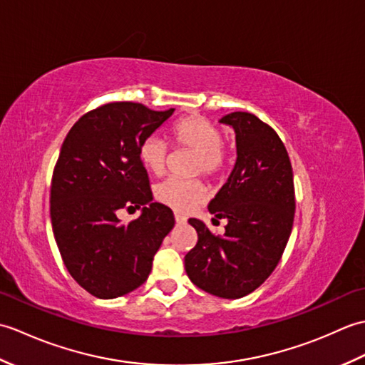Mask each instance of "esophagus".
<instances>
[{"instance_id": "esophagus-1", "label": "esophagus", "mask_w": 365, "mask_h": 365, "mask_svg": "<svg viewBox=\"0 0 365 365\" xmlns=\"http://www.w3.org/2000/svg\"><path fill=\"white\" fill-rule=\"evenodd\" d=\"M174 216H175V222H177V224H185V222H187V220H188L187 216L182 215V213H178V212H175Z\"/></svg>"}]
</instances>
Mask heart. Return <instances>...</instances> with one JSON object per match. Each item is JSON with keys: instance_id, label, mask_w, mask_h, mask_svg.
I'll list each match as a JSON object with an SVG mask.
<instances>
[{"instance_id": "1", "label": "heart", "mask_w": 365, "mask_h": 365, "mask_svg": "<svg viewBox=\"0 0 365 365\" xmlns=\"http://www.w3.org/2000/svg\"><path fill=\"white\" fill-rule=\"evenodd\" d=\"M170 138L177 147H185L197 153L195 173L208 177L218 175L227 163V152L222 145V133L204 115L191 114L177 120L170 128ZM169 145L158 136H147L139 145V160L153 174H163L168 165ZM155 196L177 212H188L207 197V190L197 180H183L170 177L161 182Z\"/></svg>"}]
</instances>
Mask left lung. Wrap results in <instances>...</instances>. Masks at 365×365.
Returning <instances> with one entry per match:
<instances>
[{
  "instance_id": "8db88e82",
  "label": "left lung",
  "mask_w": 365,
  "mask_h": 365,
  "mask_svg": "<svg viewBox=\"0 0 365 365\" xmlns=\"http://www.w3.org/2000/svg\"><path fill=\"white\" fill-rule=\"evenodd\" d=\"M220 122L235 131L237 161L208 212L227 220L226 232L215 235L190 218L197 243L185 269L199 289L237 299L265 282L282 257L294 216L293 170L281 138L257 115L237 111Z\"/></svg>"
}]
</instances>
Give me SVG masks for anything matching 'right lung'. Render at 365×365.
<instances>
[{"mask_svg": "<svg viewBox=\"0 0 365 365\" xmlns=\"http://www.w3.org/2000/svg\"><path fill=\"white\" fill-rule=\"evenodd\" d=\"M173 113L106 103L81 115L61 147L50 192L53 234L68 273L97 298H118L143 285L174 227L173 210L153 202L139 160V145ZM120 207H143L142 216L122 225Z\"/></svg>", "mask_w": 365, "mask_h": 365, "instance_id": "right-lung-1", "label": "right lung"}]
</instances>
